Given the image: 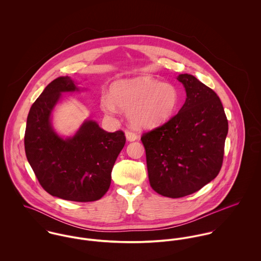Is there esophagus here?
I'll list each match as a JSON object with an SVG mask.
<instances>
[{
    "label": "esophagus",
    "instance_id": "34e87169",
    "mask_svg": "<svg viewBox=\"0 0 261 261\" xmlns=\"http://www.w3.org/2000/svg\"><path fill=\"white\" fill-rule=\"evenodd\" d=\"M125 137H126L127 141H129V142L136 141V140H138V138H139L138 134H136V133L133 132V130H126V132H125Z\"/></svg>",
    "mask_w": 261,
    "mask_h": 261
}]
</instances>
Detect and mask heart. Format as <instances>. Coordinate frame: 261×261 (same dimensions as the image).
Returning a JSON list of instances; mask_svg holds the SVG:
<instances>
[{
  "instance_id": "obj_1",
  "label": "heart",
  "mask_w": 261,
  "mask_h": 261,
  "mask_svg": "<svg viewBox=\"0 0 261 261\" xmlns=\"http://www.w3.org/2000/svg\"><path fill=\"white\" fill-rule=\"evenodd\" d=\"M179 102L176 86L149 76L117 81L111 88V96L105 94L100 99L101 108L109 114H115L117 108L126 111L136 127H152L167 121Z\"/></svg>"
}]
</instances>
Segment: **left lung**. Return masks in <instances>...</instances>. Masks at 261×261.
<instances>
[{
  "instance_id": "8db88e82",
  "label": "left lung",
  "mask_w": 261,
  "mask_h": 261,
  "mask_svg": "<svg viewBox=\"0 0 261 261\" xmlns=\"http://www.w3.org/2000/svg\"><path fill=\"white\" fill-rule=\"evenodd\" d=\"M186 89L184 106L164 124L142 135L150 187L181 198L217 177L223 164L228 120L214 90L190 74L177 78Z\"/></svg>"
}]
</instances>
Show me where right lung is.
Wrapping results in <instances>:
<instances>
[{"label": "right lung", "instance_id": "obj_1", "mask_svg": "<svg viewBox=\"0 0 261 261\" xmlns=\"http://www.w3.org/2000/svg\"><path fill=\"white\" fill-rule=\"evenodd\" d=\"M76 89L68 76L57 77L46 86L27 117L25 151L47 193L68 201L93 202L110 189L112 168L125 136L122 130L108 133L87 120L73 138L58 137L50 124V114L60 92Z\"/></svg>", "mask_w": 261, "mask_h": 261}]
</instances>
